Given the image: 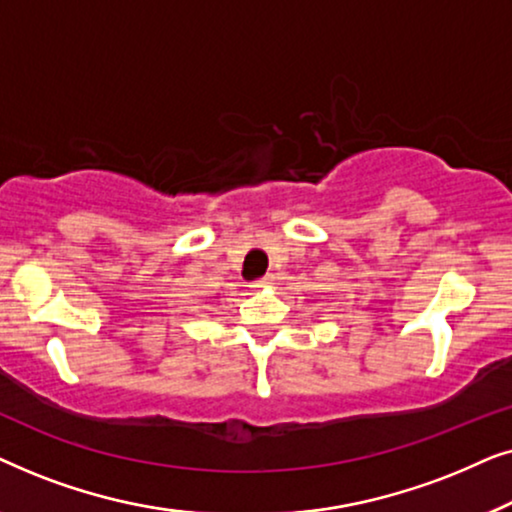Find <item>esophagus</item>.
Listing matches in <instances>:
<instances>
[{"label":"esophagus","mask_w":512,"mask_h":512,"mask_svg":"<svg viewBox=\"0 0 512 512\" xmlns=\"http://www.w3.org/2000/svg\"><path fill=\"white\" fill-rule=\"evenodd\" d=\"M275 284V279H272V275H265L261 279H256V282H251V289H268V286Z\"/></svg>","instance_id":"obj_1"}]
</instances>
